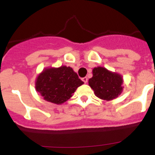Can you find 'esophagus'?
Instances as JSON below:
<instances>
[{"instance_id":"1","label":"esophagus","mask_w":155,"mask_h":155,"mask_svg":"<svg viewBox=\"0 0 155 155\" xmlns=\"http://www.w3.org/2000/svg\"><path fill=\"white\" fill-rule=\"evenodd\" d=\"M82 81L84 82V83H87V77H84V78H82Z\"/></svg>"}]
</instances>
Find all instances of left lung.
<instances>
[{"label": "left lung", "instance_id": "obj_1", "mask_svg": "<svg viewBox=\"0 0 155 155\" xmlns=\"http://www.w3.org/2000/svg\"><path fill=\"white\" fill-rule=\"evenodd\" d=\"M92 73L93 77L88 83L97 97L104 100H112L120 94L123 90L121 75L100 67L94 68Z\"/></svg>", "mask_w": 155, "mask_h": 155}]
</instances>
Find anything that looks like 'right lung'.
Here are the masks:
<instances>
[{
	"mask_svg": "<svg viewBox=\"0 0 155 155\" xmlns=\"http://www.w3.org/2000/svg\"><path fill=\"white\" fill-rule=\"evenodd\" d=\"M84 84L70 67L49 68L38 76L35 88L48 102L61 104L69 99L78 87Z\"/></svg>",
	"mask_w": 155,
	"mask_h": 155,
	"instance_id": "1",
	"label": "right lung"
}]
</instances>
